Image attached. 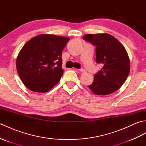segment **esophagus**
Listing matches in <instances>:
<instances>
[{
  "label": "esophagus",
  "instance_id": "esophagus-1",
  "mask_svg": "<svg viewBox=\"0 0 146 146\" xmlns=\"http://www.w3.org/2000/svg\"><path fill=\"white\" fill-rule=\"evenodd\" d=\"M76 70L79 71H80V72H82V73L85 72V70L84 69H83V68H81V69H76Z\"/></svg>",
  "mask_w": 146,
  "mask_h": 146
}]
</instances>
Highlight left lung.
Masks as SVG:
<instances>
[{
	"label": "left lung",
	"mask_w": 146,
	"mask_h": 146,
	"mask_svg": "<svg viewBox=\"0 0 146 146\" xmlns=\"http://www.w3.org/2000/svg\"><path fill=\"white\" fill-rule=\"evenodd\" d=\"M83 39L95 46L96 61L103 66L88 86L95 95L112 94L124 83L129 73L130 61L124 46L108 34H88Z\"/></svg>",
	"instance_id": "left-lung-1"
}]
</instances>
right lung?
I'll return each mask as SVG.
<instances>
[{"instance_id": "1", "label": "right lung", "mask_w": 146, "mask_h": 146, "mask_svg": "<svg viewBox=\"0 0 146 146\" xmlns=\"http://www.w3.org/2000/svg\"><path fill=\"white\" fill-rule=\"evenodd\" d=\"M70 39L41 35L27 42L16 61L19 76L30 90L44 93L60 82L63 73L61 53Z\"/></svg>"}]
</instances>
